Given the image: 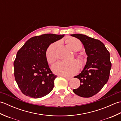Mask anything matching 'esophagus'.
Listing matches in <instances>:
<instances>
[{"mask_svg": "<svg viewBox=\"0 0 121 121\" xmlns=\"http://www.w3.org/2000/svg\"><path fill=\"white\" fill-rule=\"evenodd\" d=\"M63 77H64V78H65L66 79H67L68 81H70V80H71V78H69V77H67V76H63Z\"/></svg>", "mask_w": 121, "mask_h": 121, "instance_id": "1", "label": "esophagus"}]
</instances>
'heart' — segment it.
I'll return each mask as SVG.
<instances>
[{"label":"heart","mask_w":121,"mask_h":121,"mask_svg":"<svg viewBox=\"0 0 121 121\" xmlns=\"http://www.w3.org/2000/svg\"><path fill=\"white\" fill-rule=\"evenodd\" d=\"M66 42L74 51H78L82 48V43L78 38L71 37L69 38ZM58 45V42L51 43L46 51V58L49 63H52L56 60V50ZM79 58L82 62V58L81 57H79ZM79 69V65L76 60L59 61L54 64L52 66V71L55 74L65 76H71L74 75L78 71Z\"/></svg>","instance_id":"1"}]
</instances>
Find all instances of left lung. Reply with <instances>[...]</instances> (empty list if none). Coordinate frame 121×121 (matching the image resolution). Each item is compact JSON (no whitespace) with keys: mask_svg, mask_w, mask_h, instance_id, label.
<instances>
[{"mask_svg":"<svg viewBox=\"0 0 121 121\" xmlns=\"http://www.w3.org/2000/svg\"><path fill=\"white\" fill-rule=\"evenodd\" d=\"M71 35L81 40L88 56L83 70L74 77L80 80V86L73 91L80 97H91L97 94L108 81L111 68L110 53L98 39L83 34Z\"/></svg>","mask_w":121,"mask_h":121,"instance_id":"left-lung-1","label":"left lung"}]
</instances>
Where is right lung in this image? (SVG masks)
I'll use <instances>...</instances> for the list:
<instances>
[{
  "label": "right lung",
  "mask_w": 121,
  "mask_h": 121,
  "mask_svg": "<svg viewBox=\"0 0 121 121\" xmlns=\"http://www.w3.org/2000/svg\"><path fill=\"white\" fill-rule=\"evenodd\" d=\"M65 35L46 34L30 38L17 51L14 61V77L22 93L33 98L45 96L53 88L56 75L46 58L49 45Z\"/></svg>",
  "instance_id": "right-lung-1"
}]
</instances>
